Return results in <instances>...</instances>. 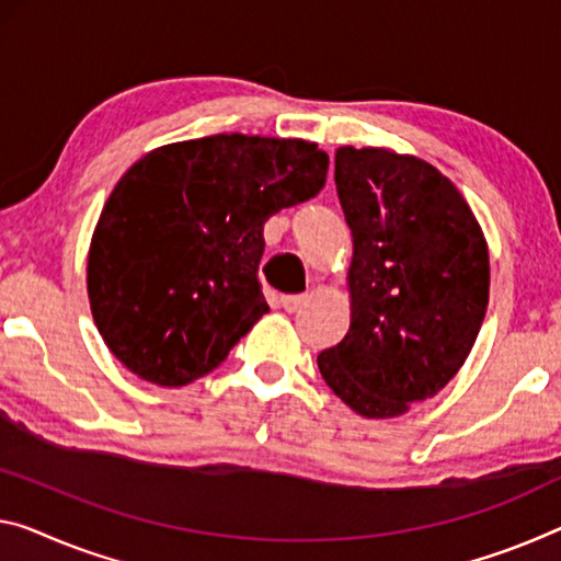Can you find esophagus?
I'll return each instance as SVG.
<instances>
[{"label":"esophagus","mask_w":561,"mask_h":561,"mask_svg":"<svg viewBox=\"0 0 561 561\" xmlns=\"http://www.w3.org/2000/svg\"><path fill=\"white\" fill-rule=\"evenodd\" d=\"M308 304V296H283L280 298V306L288 310V313H296V310H300Z\"/></svg>","instance_id":"esophagus-1"}]
</instances>
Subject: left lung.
<instances>
[{"label":"left lung","mask_w":561,"mask_h":561,"mask_svg":"<svg viewBox=\"0 0 561 561\" xmlns=\"http://www.w3.org/2000/svg\"><path fill=\"white\" fill-rule=\"evenodd\" d=\"M353 238L351 325L318 356L323 381L364 419H396L459 374L489 304V245L467 197L416 154L335 150Z\"/></svg>","instance_id":"left-lung-1"}]
</instances>
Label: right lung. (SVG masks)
I'll list each match as a JSON object with an SVG mask.
<instances>
[{
    "label": "right lung",
    "instance_id": "obj_1",
    "mask_svg": "<svg viewBox=\"0 0 561 561\" xmlns=\"http://www.w3.org/2000/svg\"><path fill=\"white\" fill-rule=\"evenodd\" d=\"M329 154L298 137L210 135L150 150L94 226L88 296L119 364L154 386L193 383L268 313L263 226L323 191Z\"/></svg>",
    "mask_w": 561,
    "mask_h": 561
}]
</instances>
